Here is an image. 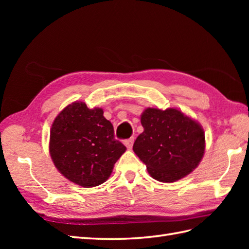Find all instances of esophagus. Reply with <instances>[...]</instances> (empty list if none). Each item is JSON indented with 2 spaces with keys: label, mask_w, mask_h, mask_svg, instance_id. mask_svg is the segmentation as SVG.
I'll use <instances>...</instances> for the list:
<instances>
[{
  "label": "esophagus",
  "mask_w": 249,
  "mask_h": 249,
  "mask_svg": "<svg viewBox=\"0 0 249 249\" xmlns=\"http://www.w3.org/2000/svg\"><path fill=\"white\" fill-rule=\"evenodd\" d=\"M134 140H135L134 137H131V138H129V139L124 140V144L126 145V147H127V149H131V147H133Z\"/></svg>",
  "instance_id": "obj_1"
}]
</instances>
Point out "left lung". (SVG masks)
<instances>
[{
    "mask_svg": "<svg viewBox=\"0 0 249 249\" xmlns=\"http://www.w3.org/2000/svg\"><path fill=\"white\" fill-rule=\"evenodd\" d=\"M141 124L144 130L137 137L133 150L153 178L176 182L199 165L205 137L197 122L174 108H147L141 115Z\"/></svg>",
    "mask_w": 249,
    "mask_h": 249,
    "instance_id": "obj_1",
    "label": "left lung"
}]
</instances>
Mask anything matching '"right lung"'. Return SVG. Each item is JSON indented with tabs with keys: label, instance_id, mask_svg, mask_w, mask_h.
<instances>
[{
	"label": "right lung",
	"instance_id": "add662e5",
	"mask_svg": "<svg viewBox=\"0 0 249 249\" xmlns=\"http://www.w3.org/2000/svg\"><path fill=\"white\" fill-rule=\"evenodd\" d=\"M49 151L66 178L82 187H94L107 181L126 147L114 139L113 126L103 109H89L86 103L75 102L52 124Z\"/></svg>",
	"mask_w": 249,
	"mask_h": 249
}]
</instances>
